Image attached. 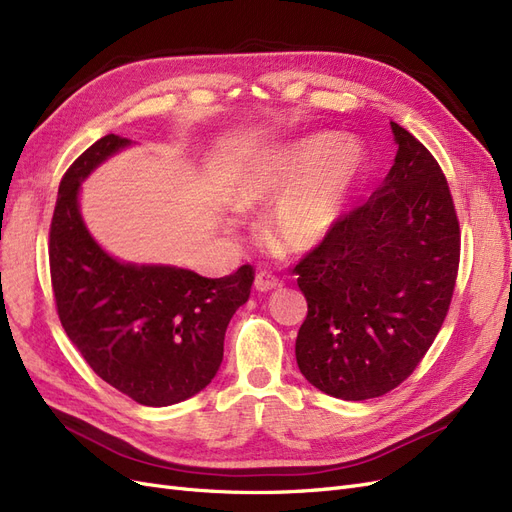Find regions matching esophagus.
I'll return each instance as SVG.
<instances>
[{"label":"esophagus","mask_w":512,"mask_h":512,"mask_svg":"<svg viewBox=\"0 0 512 512\" xmlns=\"http://www.w3.org/2000/svg\"><path fill=\"white\" fill-rule=\"evenodd\" d=\"M278 285H280L278 278H276L274 274L266 272V270H261V272L255 276V289H257V291H272V289H276Z\"/></svg>","instance_id":"34e87169"}]
</instances>
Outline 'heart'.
<instances>
[{"label":"heart","instance_id":"obj_1","mask_svg":"<svg viewBox=\"0 0 512 512\" xmlns=\"http://www.w3.org/2000/svg\"><path fill=\"white\" fill-rule=\"evenodd\" d=\"M366 170L361 142L319 131L246 159L229 187V204L253 210L274 201L263 234L287 253H308L332 236Z\"/></svg>","mask_w":512,"mask_h":512}]
</instances>
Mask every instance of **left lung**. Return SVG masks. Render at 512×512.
Returning <instances> with one entry per match:
<instances>
[{
    "instance_id": "8db88e82",
    "label": "left lung",
    "mask_w": 512,
    "mask_h": 512,
    "mask_svg": "<svg viewBox=\"0 0 512 512\" xmlns=\"http://www.w3.org/2000/svg\"><path fill=\"white\" fill-rule=\"evenodd\" d=\"M398 153L370 200L298 266L308 315L295 359L340 400L398 387L430 349L453 298L459 223L438 161L391 121Z\"/></svg>"
}]
</instances>
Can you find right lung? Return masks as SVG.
Instances as JSON below:
<instances>
[{"mask_svg":"<svg viewBox=\"0 0 512 512\" xmlns=\"http://www.w3.org/2000/svg\"><path fill=\"white\" fill-rule=\"evenodd\" d=\"M131 146L108 134L91 144L59 185L51 223V280L59 321L91 370L142 406H172L210 385L225 329L251 295L242 266L204 278L163 263H127L95 242L80 214V185Z\"/></svg>","mask_w":512,"mask_h":512,"instance_id":"obj_1","label":"right lung"}]
</instances>
